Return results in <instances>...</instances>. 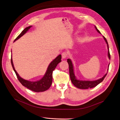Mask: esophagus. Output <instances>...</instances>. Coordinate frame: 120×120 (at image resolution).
I'll list each match as a JSON object with an SVG mask.
<instances>
[{
  "mask_svg": "<svg viewBox=\"0 0 120 120\" xmlns=\"http://www.w3.org/2000/svg\"><path fill=\"white\" fill-rule=\"evenodd\" d=\"M68 56V52L67 51H64L62 53V57L63 58H65L66 57Z\"/></svg>",
  "mask_w": 120,
  "mask_h": 120,
  "instance_id": "obj_1",
  "label": "esophagus"
}]
</instances>
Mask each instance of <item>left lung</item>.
<instances>
[{"label": "left lung", "mask_w": 120, "mask_h": 120, "mask_svg": "<svg viewBox=\"0 0 120 120\" xmlns=\"http://www.w3.org/2000/svg\"><path fill=\"white\" fill-rule=\"evenodd\" d=\"M95 28L96 30L98 31V33H100L101 32H100L97 28L95 26ZM103 38L105 39V41H106V43L107 45V48H108V56L109 57V59H110V52H109V46H108V42L106 39V38L103 36ZM67 62L69 64V72H70V76L71 78V80L72 82V83L74 84L76 87L79 88V89H88V88H92L93 87H95L96 86H97L98 84H100L101 82L104 79H105V77L106 76L107 74L104 75L101 79L94 80V81H88V80H78L76 79V77L75 75V73H74V68H73V65L72 63V62L70 59H68ZM109 66L108 65V71L109 69Z\"/></svg>", "instance_id": "8db88e82"}]
</instances>
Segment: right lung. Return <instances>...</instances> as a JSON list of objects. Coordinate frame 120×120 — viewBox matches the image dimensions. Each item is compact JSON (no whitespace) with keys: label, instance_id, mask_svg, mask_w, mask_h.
<instances>
[{"label":"right lung","instance_id":"right-lung-1","mask_svg":"<svg viewBox=\"0 0 120 120\" xmlns=\"http://www.w3.org/2000/svg\"><path fill=\"white\" fill-rule=\"evenodd\" d=\"M32 27V26H29L25 28L20 33L17 38L14 41H15L19 38L23 36L27 31ZM61 61V55H59L57 56L56 58L52 61L50 64L49 65L48 69L46 70V71L44 77L39 81H30L28 80H25L21 77H20L18 75L16 71L15 70V68L13 65V60L11 57V62L12 67L15 73L17 78L19 81L21 83V84L24 86V87H26L28 89L30 90H32L35 92H44L49 89L50 86L51 85L52 82V72L55 69V68L58 64Z\"/></svg>","mask_w":120,"mask_h":120}]
</instances>
